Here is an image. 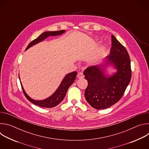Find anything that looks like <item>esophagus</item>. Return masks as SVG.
Here are the masks:
<instances>
[{
  "mask_svg": "<svg viewBox=\"0 0 149 149\" xmlns=\"http://www.w3.org/2000/svg\"><path fill=\"white\" fill-rule=\"evenodd\" d=\"M77 77H78V78H82L84 77V74H83V73H82V72H79V73L78 74Z\"/></svg>",
  "mask_w": 149,
  "mask_h": 149,
  "instance_id": "esophagus-1",
  "label": "esophagus"
}]
</instances>
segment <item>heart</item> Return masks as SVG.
<instances>
[{"instance_id":"b5f03b06","label":"heart","mask_w":149,"mask_h":149,"mask_svg":"<svg viewBox=\"0 0 149 149\" xmlns=\"http://www.w3.org/2000/svg\"><path fill=\"white\" fill-rule=\"evenodd\" d=\"M101 56H102L101 52L100 51H98V52L95 54V55L94 56V57H93V61L98 60V59H99L101 57Z\"/></svg>"}]
</instances>
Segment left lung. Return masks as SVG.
I'll use <instances>...</instances> for the list:
<instances>
[{"mask_svg":"<svg viewBox=\"0 0 149 149\" xmlns=\"http://www.w3.org/2000/svg\"><path fill=\"white\" fill-rule=\"evenodd\" d=\"M110 54L104 63L88 67L84 75L88 81L85 98L94 109H107L117 102L123 95L130 82L132 70L130 59L125 48L111 35ZM113 65L117 72L111 76L104 74L106 67Z\"/></svg>","mask_w":149,"mask_h":149,"instance_id":"8db88e82","label":"left lung"}]
</instances>
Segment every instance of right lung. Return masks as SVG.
<instances>
[{
  "label": "right lung",
  "mask_w": 149,
  "mask_h": 149,
  "mask_svg": "<svg viewBox=\"0 0 149 149\" xmlns=\"http://www.w3.org/2000/svg\"><path fill=\"white\" fill-rule=\"evenodd\" d=\"M65 32V30H61V31H47V32L42 33L36 39H34L31 42H30L25 50H27L33 45H36V44L39 43V42L44 40L45 39L47 38L48 36L59 35ZM77 75V72L76 71H74L67 74L65 77L63 78L61 84L59 85V87L57 88L55 92L49 97L44 100H39V101L35 100L31 98V97H29L27 95V94L25 93L23 88V86H22V84L21 83L20 84H21V86H22L24 95L30 102L41 107L52 108L58 105L63 100V99L64 98L69 87L74 83L76 78Z\"/></svg>",
  "instance_id": "obj_1"
}]
</instances>
